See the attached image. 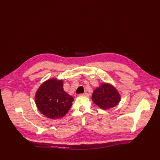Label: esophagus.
Wrapping results in <instances>:
<instances>
[{
	"instance_id": "1",
	"label": "esophagus",
	"mask_w": 160,
	"mask_h": 160,
	"mask_svg": "<svg viewBox=\"0 0 160 160\" xmlns=\"http://www.w3.org/2000/svg\"><path fill=\"white\" fill-rule=\"evenodd\" d=\"M80 96H83V97H88L89 94L88 93H81L80 94Z\"/></svg>"
}]
</instances>
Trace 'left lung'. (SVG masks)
<instances>
[{"label":"left lung","instance_id":"obj_1","mask_svg":"<svg viewBox=\"0 0 160 160\" xmlns=\"http://www.w3.org/2000/svg\"><path fill=\"white\" fill-rule=\"evenodd\" d=\"M120 98L117 91L107 83H104L96 89L92 95L93 102L104 110L112 108L117 105L120 101Z\"/></svg>","mask_w":160,"mask_h":160}]
</instances>
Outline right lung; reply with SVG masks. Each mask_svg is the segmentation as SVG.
I'll return each mask as SVG.
<instances>
[{"label":"right lung","mask_w":160,"mask_h":160,"mask_svg":"<svg viewBox=\"0 0 160 160\" xmlns=\"http://www.w3.org/2000/svg\"><path fill=\"white\" fill-rule=\"evenodd\" d=\"M35 100L42 114L50 119H59L69 112L74 99L64 91L62 80L50 79L38 89Z\"/></svg>","instance_id":"add662e5"}]
</instances>
